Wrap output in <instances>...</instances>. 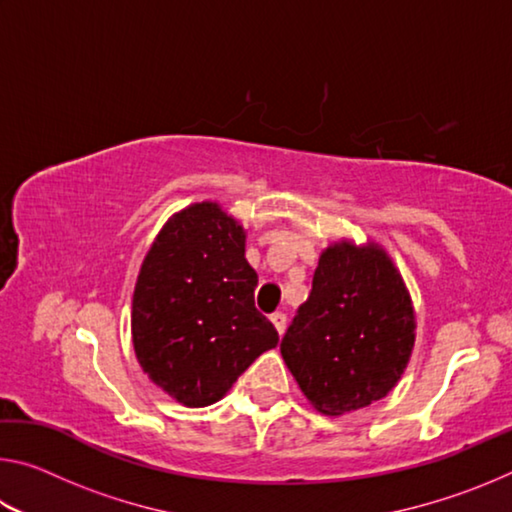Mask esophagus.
<instances>
[{"label": "esophagus", "mask_w": 512, "mask_h": 512, "mask_svg": "<svg viewBox=\"0 0 512 512\" xmlns=\"http://www.w3.org/2000/svg\"><path fill=\"white\" fill-rule=\"evenodd\" d=\"M271 323L275 325V329H277V334H284V329H287V316L282 314V311H275V314L271 316Z\"/></svg>", "instance_id": "esophagus-1"}]
</instances>
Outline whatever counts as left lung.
I'll use <instances>...</instances> for the list:
<instances>
[{"mask_svg": "<svg viewBox=\"0 0 512 512\" xmlns=\"http://www.w3.org/2000/svg\"><path fill=\"white\" fill-rule=\"evenodd\" d=\"M413 343L411 296L393 259L372 241L343 239L320 255L280 352L311 406L343 415L393 391Z\"/></svg>", "mask_w": 512, "mask_h": 512, "instance_id": "left-lung-1", "label": "left lung"}]
</instances>
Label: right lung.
Returning <instances> with one entry per match:
<instances>
[{
	"label": "right lung",
	"mask_w": 512,
	"mask_h": 512,
	"mask_svg": "<svg viewBox=\"0 0 512 512\" xmlns=\"http://www.w3.org/2000/svg\"><path fill=\"white\" fill-rule=\"evenodd\" d=\"M255 287L237 219L212 201L173 214L133 293V348L153 384L194 409L219 402L280 341L255 309Z\"/></svg>",
	"instance_id": "1"
}]
</instances>
